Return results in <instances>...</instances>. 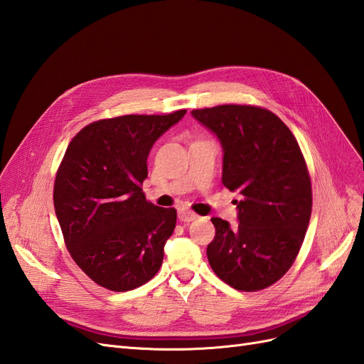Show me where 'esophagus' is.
<instances>
[{"instance_id": "1", "label": "esophagus", "mask_w": 364, "mask_h": 364, "mask_svg": "<svg viewBox=\"0 0 364 364\" xmlns=\"http://www.w3.org/2000/svg\"><path fill=\"white\" fill-rule=\"evenodd\" d=\"M178 217H179L181 222L190 223V222H194V220H196L197 217H199V215H197V214H196V213H193V211H190V209L181 208V209H179V213H178Z\"/></svg>"}]
</instances>
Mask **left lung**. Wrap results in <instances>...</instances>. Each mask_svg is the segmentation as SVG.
Returning <instances> with one entry per match:
<instances>
[{
	"instance_id": "8db88e82",
	"label": "left lung",
	"mask_w": 364,
	"mask_h": 364,
	"mask_svg": "<svg viewBox=\"0 0 364 364\" xmlns=\"http://www.w3.org/2000/svg\"><path fill=\"white\" fill-rule=\"evenodd\" d=\"M191 115L220 139L222 182L241 194L237 228L211 218L208 261L230 287L267 289L291 267L311 217V181L299 144L279 117L258 106L222 105Z\"/></svg>"
}]
</instances>
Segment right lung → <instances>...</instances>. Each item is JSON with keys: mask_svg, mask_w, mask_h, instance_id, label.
<instances>
[{"mask_svg": "<svg viewBox=\"0 0 364 364\" xmlns=\"http://www.w3.org/2000/svg\"><path fill=\"white\" fill-rule=\"evenodd\" d=\"M185 114L98 119L65 151L54 211L77 266L107 290H134L161 267L178 214L147 202L141 186L150 149Z\"/></svg>", "mask_w": 364, "mask_h": 364, "instance_id": "obj_1", "label": "right lung"}]
</instances>
